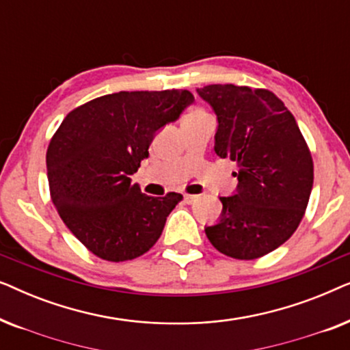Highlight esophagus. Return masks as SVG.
Instances as JSON below:
<instances>
[{
  "label": "esophagus",
  "mask_w": 350,
  "mask_h": 350,
  "mask_svg": "<svg viewBox=\"0 0 350 350\" xmlns=\"http://www.w3.org/2000/svg\"><path fill=\"white\" fill-rule=\"evenodd\" d=\"M198 199H199V196H196V194H185L186 204H194Z\"/></svg>",
  "instance_id": "1"
}]
</instances>
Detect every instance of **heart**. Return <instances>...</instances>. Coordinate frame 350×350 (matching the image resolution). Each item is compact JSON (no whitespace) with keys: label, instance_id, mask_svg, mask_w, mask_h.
<instances>
[{"label":"heart","instance_id":"obj_1","mask_svg":"<svg viewBox=\"0 0 350 350\" xmlns=\"http://www.w3.org/2000/svg\"><path fill=\"white\" fill-rule=\"evenodd\" d=\"M198 114H205V113H204V109H200V108H194V109H191V113L188 114V116H198Z\"/></svg>","mask_w":350,"mask_h":350}]
</instances>
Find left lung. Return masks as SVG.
Segmentation results:
<instances>
[{"label": "left lung", "instance_id": "left-lung-1", "mask_svg": "<svg viewBox=\"0 0 350 350\" xmlns=\"http://www.w3.org/2000/svg\"><path fill=\"white\" fill-rule=\"evenodd\" d=\"M218 119L215 152L237 164V193L219 198L221 218L205 228L223 255L256 260L299 226L314 183V162L295 116L267 89L212 84L198 89Z\"/></svg>", "mask_w": 350, "mask_h": 350}]
</instances>
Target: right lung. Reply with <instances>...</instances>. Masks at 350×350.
Here are the masks:
<instances>
[{"mask_svg":"<svg viewBox=\"0 0 350 350\" xmlns=\"http://www.w3.org/2000/svg\"><path fill=\"white\" fill-rule=\"evenodd\" d=\"M194 102L189 90L108 94L66 114L46 152L51 199L75 237L102 260L142 256L183 199L132 185L156 132Z\"/></svg>","mask_w":350,"mask_h":350,"instance_id":"obj_1","label":"right lung"}]
</instances>
